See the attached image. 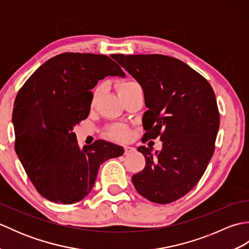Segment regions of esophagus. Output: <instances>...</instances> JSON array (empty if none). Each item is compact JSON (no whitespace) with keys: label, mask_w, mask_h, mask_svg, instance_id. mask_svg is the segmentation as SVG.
I'll return each instance as SVG.
<instances>
[{"label":"esophagus","mask_w":249,"mask_h":249,"mask_svg":"<svg viewBox=\"0 0 249 249\" xmlns=\"http://www.w3.org/2000/svg\"><path fill=\"white\" fill-rule=\"evenodd\" d=\"M135 151H136L135 147L126 145V146H125V152H124V154H125V155H128V154H131V153H134Z\"/></svg>","instance_id":"esophagus-1"}]
</instances>
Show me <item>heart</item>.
<instances>
[{
  "label": "heart",
  "instance_id": "b5f03b06",
  "mask_svg": "<svg viewBox=\"0 0 249 249\" xmlns=\"http://www.w3.org/2000/svg\"><path fill=\"white\" fill-rule=\"evenodd\" d=\"M136 86H138V84L135 82H131V81L123 82L119 86V92H120V94H122ZM103 91H104V86H98L95 88V89L93 91V95H92V102H91L92 105L96 103V100L99 98L100 95H102ZM106 135H107L109 138H113V139H126L129 136V130L127 127H125V126L115 125V126H112L111 128H109Z\"/></svg>",
  "mask_w": 249,
  "mask_h": 249
}]
</instances>
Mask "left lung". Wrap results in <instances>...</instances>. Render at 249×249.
Returning <instances> with one entry per match:
<instances>
[{
  "label": "left lung",
  "instance_id": "1",
  "mask_svg": "<svg viewBox=\"0 0 249 249\" xmlns=\"http://www.w3.org/2000/svg\"><path fill=\"white\" fill-rule=\"evenodd\" d=\"M143 89V138L162 149L139 146L146 165L131 178L142 197L173 202L192 190L212 158L219 112L212 87L182 61L161 54L111 55Z\"/></svg>",
  "mask_w": 249,
  "mask_h": 249
}]
</instances>
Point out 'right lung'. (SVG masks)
<instances>
[{
    "label": "right lung",
    "mask_w": 249,
    "mask_h": 249,
    "mask_svg": "<svg viewBox=\"0 0 249 249\" xmlns=\"http://www.w3.org/2000/svg\"><path fill=\"white\" fill-rule=\"evenodd\" d=\"M108 76L125 77L109 56L67 52L45 62L17 94L15 150L37 192L52 202L82 200L99 166L123 155V146L105 140L81 149L72 131L89 114L91 89Z\"/></svg>",
    "instance_id": "add662e5"
}]
</instances>
